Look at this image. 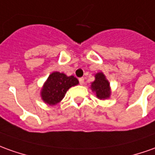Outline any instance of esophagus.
<instances>
[{
    "label": "esophagus",
    "mask_w": 155,
    "mask_h": 155,
    "mask_svg": "<svg viewBox=\"0 0 155 155\" xmlns=\"http://www.w3.org/2000/svg\"><path fill=\"white\" fill-rule=\"evenodd\" d=\"M78 80H79V84H81V85L84 84V78H80Z\"/></svg>",
    "instance_id": "obj_1"
}]
</instances>
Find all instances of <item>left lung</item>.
<instances>
[{"mask_svg": "<svg viewBox=\"0 0 155 155\" xmlns=\"http://www.w3.org/2000/svg\"><path fill=\"white\" fill-rule=\"evenodd\" d=\"M91 88L93 91L95 92L96 96L100 100H104L110 97V84L102 72L96 74L95 80L92 84Z\"/></svg>", "mask_w": 155, "mask_h": 155, "instance_id": "obj_1", "label": "left lung"}]
</instances>
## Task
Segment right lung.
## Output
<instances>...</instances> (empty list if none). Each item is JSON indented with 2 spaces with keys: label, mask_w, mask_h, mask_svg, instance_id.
<instances>
[{
  "label": "right lung",
  "mask_w": 155,
  "mask_h": 155,
  "mask_svg": "<svg viewBox=\"0 0 155 155\" xmlns=\"http://www.w3.org/2000/svg\"><path fill=\"white\" fill-rule=\"evenodd\" d=\"M78 84V80L73 76L67 77L64 73L55 71L49 76L41 92L43 100L49 104L59 103L69 88Z\"/></svg>",
  "instance_id": "add662e5"
}]
</instances>
